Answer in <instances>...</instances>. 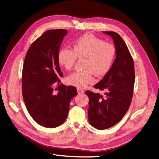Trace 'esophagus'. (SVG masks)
Wrapping results in <instances>:
<instances>
[{"label": "esophagus", "mask_w": 159, "mask_h": 159, "mask_svg": "<svg viewBox=\"0 0 159 159\" xmlns=\"http://www.w3.org/2000/svg\"><path fill=\"white\" fill-rule=\"evenodd\" d=\"M77 92H78V94L81 95V94H83V93H84V91L83 90V89L78 88V89H77Z\"/></svg>", "instance_id": "obj_1"}]
</instances>
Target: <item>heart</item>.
<instances>
[{
    "label": "heart",
    "instance_id": "obj_1",
    "mask_svg": "<svg viewBox=\"0 0 159 159\" xmlns=\"http://www.w3.org/2000/svg\"><path fill=\"white\" fill-rule=\"evenodd\" d=\"M73 49L61 48L57 58L61 66L70 70L76 58H85L84 71L75 72L66 79L68 84L84 88L94 82V75L102 76L111 70L116 56V49L113 44L106 43L93 34H84L74 41Z\"/></svg>",
    "mask_w": 159,
    "mask_h": 159
}]
</instances>
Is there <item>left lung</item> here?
<instances>
[{
  "instance_id": "left-lung-1",
  "label": "left lung",
  "mask_w": 159,
  "mask_h": 159,
  "mask_svg": "<svg viewBox=\"0 0 159 159\" xmlns=\"http://www.w3.org/2000/svg\"><path fill=\"white\" fill-rule=\"evenodd\" d=\"M103 33L113 39L116 56L111 70L94 87L107 92L104 96L85 92L89 99V124L101 130L112 127L123 118L131 103L135 81L133 58L123 39L116 32Z\"/></svg>"
}]
</instances>
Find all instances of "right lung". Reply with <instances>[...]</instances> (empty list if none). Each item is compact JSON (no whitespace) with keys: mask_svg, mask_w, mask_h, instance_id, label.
<instances>
[{"mask_svg":"<svg viewBox=\"0 0 159 159\" xmlns=\"http://www.w3.org/2000/svg\"><path fill=\"white\" fill-rule=\"evenodd\" d=\"M67 33L61 29L46 31L31 45L24 61V102L33 119L46 128H56L64 123L71 99L77 95L75 87L60 84L58 79L63 75L57 55ZM57 84L59 89H55Z\"/></svg>","mask_w":159,"mask_h":159,"instance_id":"add662e5","label":"right lung"}]
</instances>
